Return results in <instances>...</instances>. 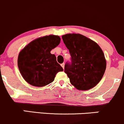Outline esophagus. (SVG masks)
Listing matches in <instances>:
<instances>
[{
  "label": "esophagus",
  "instance_id": "obj_1",
  "mask_svg": "<svg viewBox=\"0 0 124 124\" xmlns=\"http://www.w3.org/2000/svg\"><path fill=\"white\" fill-rule=\"evenodd\" d=\"M61 66H62V67L63 68V69H64V68H65V63H62V64H61Z\"/></svg>",
  "mask_w": 124,
  "mask_h": 124
}]
</instances>
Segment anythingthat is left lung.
<instances>
[{
  "label": "left lung",
  "instance_id": "obj_1",
  "mask_svg": "<svg viewBox=\"0 0 124 124\" xmlns=\"http://www.w3.org/2000/svg\"><path fill=\"white\" fill-rule=\"evenodd\" d=\"M71 56V63H66L65 72L78 90L86 91L96 86L102 78L107 62L100 46L79 33L62 36Z\"/></svg>",
  "mask_w": 124,
  "mask_h": 124
}]
</instances>
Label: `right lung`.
Instances as JSON below:
<instances>
[{"label": "right lung", "instance_id": "right-lung-1", "mask_svg": "<svg viewBox=\"0 0 124 124\" xmlns=\"http://www.w3.org/2000/svg\"><path fill=\"white\" fill-rule=\"evenodd\" d=\"M61 38L57 35L38 38L20 51L17 65L22 76L32 86L42 87L54 81L58 72L63 71L52 49L59 45Z\"/></svg>", "mask_w": 124, "mask_h": 124}]
</instances>
